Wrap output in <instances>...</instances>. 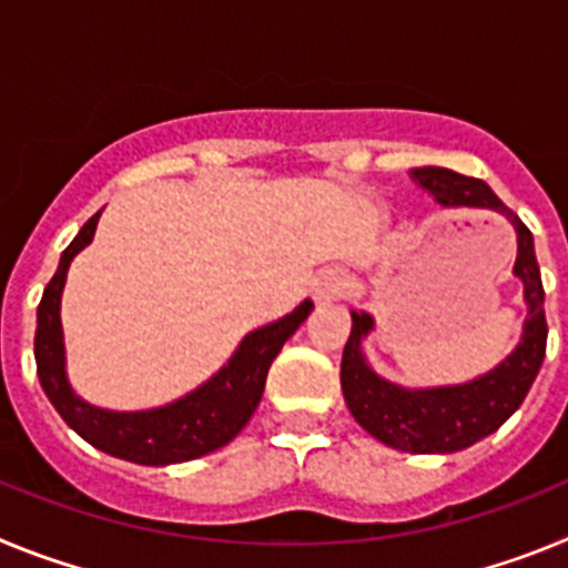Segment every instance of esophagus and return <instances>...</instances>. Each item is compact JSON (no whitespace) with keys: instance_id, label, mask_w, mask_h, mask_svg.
Segmentation results:
<instances>
[{"instance_id":"34e87169","label":"esophagus","mask_w":568,"mask_h":568,"mask_svg":"<svg viewBox=\"0 0 568 568\" xmlns=\"http://www.w3.org/2000/svg\"><path fill=\"white\" fill-rule=\"evenodd\" d=\"M344 284L346 281H344V273H341V270H335V267L321 270L313 281V295L318 301H333V298H338L341 290H344Z\"/></svg>"}]
</instances>
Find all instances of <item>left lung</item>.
Here are the masks:
<instances>
[{
    "label": "left lung",
    "mask_w": 568,
    "mask_h": 568,
    "mask_svg": "<svg viewBox=\"0 0 568 568\" xmlns=\"http://www.w3.org/2000/svg\"><path fill=\"white\" fill-rule=\"evenodd\" d=\"M413 179L444 207H486L509 219L518 233L515 275L524 281V298L529 307L524 338L491 373L469 384L404 389L369 369L361 353V341L373 329V315L353 313V333L346 338L341 358V389L353 418L381 444L415 455L458 453L500 429V424L524 404L531 381L538 378L549 333L544 281L529 227L491 193L489 184L446 168H415Z\"/></svg>",
    "instance_id": "1"
}]
</instances>
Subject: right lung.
Returning <instances> with one entry per match:
<instances>
[{
    "instance_id": "add662e5",
    "label": "right lung",
    "mask_w": 568,
    "mask_h": 568,
    "mask_svg": "<svg viewBox=\"0 0 568 568\" xmlns=\"http://www.w3.org/2000/svg\"><path fill=\"white\" fill-rule=\"evenodd\" d=\"M99 215L102 213L88 219L77 239L70 241L59 258L57 275L50 278L42 301H39L33 355H37V373L44 395L57 406V413L73 433L82 435L90 446H97L113 458L130 460V464H184V460L222 449L253 418L264 384H267L270 364L281 353L284 341L304 324L313 310V301H304L293 313L273 321L267 327L253 329L241 341L233 358L207 384L173 404L144 409V413H113V409L93 406L73 393L68 373H64L59 307H62V290L70 261L93 241Z\"/></svg>"
}]
</instances>
